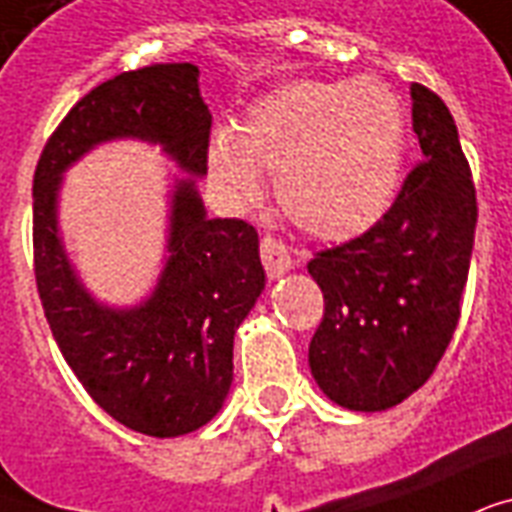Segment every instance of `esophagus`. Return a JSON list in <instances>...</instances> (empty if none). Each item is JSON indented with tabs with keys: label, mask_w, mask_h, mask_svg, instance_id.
Instances as JSON below:
<instances>
[{
	"label": "esophagus",
	"mask_w": 512,
	"mask_h": 512,
	"mask_svg": "<svg viewBox=\"0 0 512 512\" xmlns=\"http://www.w3.org/2000/svg\"><path fill=\"white\" fill-rule=\"evenodd\" d=\"M261 261H264V269H267L269 277H280L283 272L293 267V256L288 251V245L275 235L261 237Z\"/></svg>",
	"instance_id": "34e87169"
}]
</instances>
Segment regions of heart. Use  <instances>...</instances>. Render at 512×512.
<instances>
[{"instance_id": "obj_1", "label": "heart", "mask_w": 512, "mask_h": 512, "mask_svg": "<svg viewBox=\"0 0 512 512\" xmlns=\"http://www.w3.org/2000/svg\"><path fill=\"white\" fill-rule=\"evenodd\" d=\"M406 122L398 98L371 79L291 82L211 141V176L237 200L275 170V194L301 229L323 240L366 232L390 208Z\"/></svg>"}]
</instances>
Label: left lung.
Here are the masks:
<instances>
[{"instance_id":"8db88e82","label":"left lung","mask_w":512,"mask_h":512,"mask_svg":"<svg viewBox=\"0 0 512 512\" xmlns=\"http://www.w3.org/2000/svg\"><path fill=\"white\" fill-rule=\"evenodd\" d=\"M411 98L422 162L374 227L307 264L326 301L312 376L350 411H384L433 376L470 272L478 205L457 125L430 87Z\"/></svg>"}]
</instances>
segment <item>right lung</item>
Here are the masks:
<instances>
[{
    "label": "right lung",
    "mask_w": 512,
    "mask_h": 512,
    "mask_svg": "<svg viewBox=\"0 0 512 512\" xmlns=\"http://www.w3.org/2000/svg\"><path fill=\"white\" fill-rule=\"evenodd\" d=\"M194 63H152L106 79L71 106L34 170V275L55 342L109 417L154 438L192 433L219 414L232 384L237 326L259 299V235L208 219L192 178L173 194L170 259L144 307H98L71 272L55 229L58 178L98 141H160L189 173L208 170L211 112Z\"/></svg>",
    "instance_id": "1"
}]
</instances>
